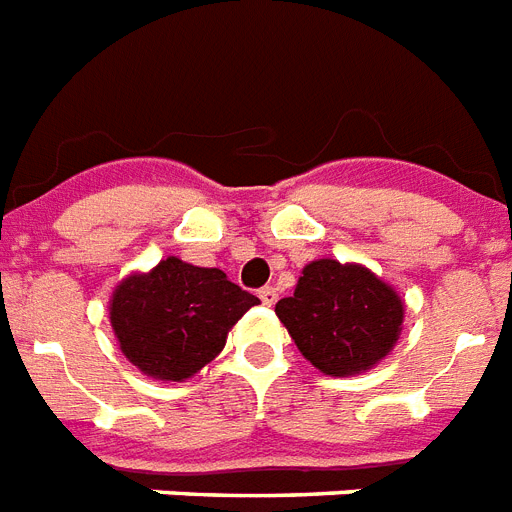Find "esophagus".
I'll return each mask as SVG.
<instances>
[{
    "instance_id": "obj_1",
    "label": "esophagus",
    "mask_w": 512,
    "mask_h": 512,
    "mask_svg": "<svg viewBox=\"0 0 512 512\" xmlns=\"http://www.w3.org/2000/svg\"><path fill=\"white\" fill-rule=\"evenodd\" d=\"M257 297H260V302H263V305H276V299H278V292L276 289H273V286H265V289H260V292H257Z\"/></svg>"
}]
</instances>
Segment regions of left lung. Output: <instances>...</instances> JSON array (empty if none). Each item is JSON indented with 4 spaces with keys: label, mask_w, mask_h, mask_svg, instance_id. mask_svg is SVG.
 <instances>
[{
    "label": "left lung",
    "mask_w": 512,
    "mask_h": 512,
    "mask_svg": "<svg viewBox=\"0 0 512 512\" xmlns=\"http://www.w3.org/2000/svg\"><path fill=\"white\" fill-rule=\"evenodd\" d=\"M297 350L326 376H355L384 360L400 339L405 305L363 265L313 260L292 297L278 299Z\"/></svg>",
    "instance_id": "1"
}]
</instances>
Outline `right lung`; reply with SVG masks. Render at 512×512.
Returning a JSON list of instances; mask_svg holds the SVG:
<instances>
[{
    "label": "right lung",
    "mask_w": 512,
    "mask_h": 512,
    "mask_svg": "<svg viewBox=\"0 0 512 512\" xmlns=\"http://www.w3.org/2000/svg\"><path fill=\"white\" fill-rule=\"evenodd\" d=\"M257 302L223 270L168 257L149 273L120 281L110 323L123 355L141 373L184 381L226 347L231 326Z\"/></svg>",
    "instance_id": "1"
}]
</instances>
